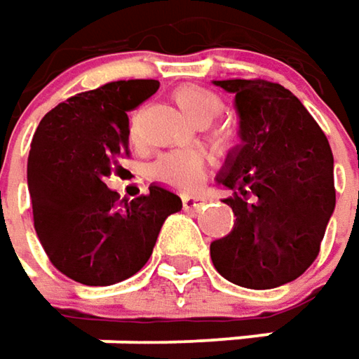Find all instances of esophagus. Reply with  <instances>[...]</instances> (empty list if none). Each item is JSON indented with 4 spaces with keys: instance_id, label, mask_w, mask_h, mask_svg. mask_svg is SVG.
<instances>
[{
    "instance_id": "esophagus-1",
    "label": "esophagus",
    "mask_w": 359,
    "mask_h": 359,
    "mask_svg": "<svg viewBox=\"0 0 359 359\" xmlns=\"http://www.w3.org/2000/svg\"><path fill=\"white\" fill-rule=\"evenodd\" d=\"M204 201L203 196H182V206L184 210H192V212H198L201 208H204Z\"/></svg>"
}]
</instances>
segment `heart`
Segmentation results:
<instances>
[{
  "label": "heart",
  "mask_w": 359,
  "mask_h": 359,
  "mask_svg": "<svg viewBox=\"0 0 359 359\" xmlns=\"http://www.w3.org/2000/svg\"><path fill=\"white\" fill-rule=\"evenodd\" d=\"M172 101L179 111L194 127H206L222 113V99L210 89L201 85H182L175 89ZM234 129L220 127L215 133V144L226 151L234 142ZM129 137L133 144H139V121L133 117L129 125ZM151 177L177 191H194L204 179V158L198 153H168L163 155L151 167Z\"/></svg>",
  "instance_id": "obj_1"
}]
</instances>
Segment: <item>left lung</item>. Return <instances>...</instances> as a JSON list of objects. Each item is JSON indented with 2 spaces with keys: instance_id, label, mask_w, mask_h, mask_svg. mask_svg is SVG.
Instances as JSON below:
<instances>
[{
  "instance_id": "obj_1",
  "label": "left lung",
  "mask_w": 359,
  "mask_h": 359,
  "mask_svg": "<svg viewBox=\"0 0 359 359\" xmlns=\"http://www.w3.org/2000/svg\"><path fill=\"white\" fill-rule=\"evenodd\" d=\"M234 95L241 144L217 175L234 226L210 244L220 276L252 290L288 284L320 252L336 208L334 156L300 99L266 79L212 81Z\"/></svg>"
}]
</instances>
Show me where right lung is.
I'll list each match as a JSON object with an SVG mask.
<instances>
[{
  "instance_id": "obj_1",
  "label": "right lung",
  "mask_w": 359,
  "mask_h": 359,
  "mask_svg": "<svg viewBox=\"0 0 359 359\" xmlns=\"http://www.w3.org/2000/svg\"><path fill=\"white\" fill-rule=\"evenodd\" d=\"M158 81H113L59 103L39 123L27 158L33 224L61 274L85 286H111L151 258L167 217L182 201L158 184L118 201L105 184L129 156V111Z\"/></svg>"
}]
</instances>
